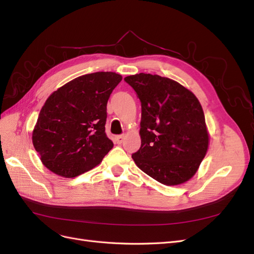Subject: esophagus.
Instances as JSON below:
<instances>
[{"instance_id":"34e87169","label":"esophagus","mask_w":254,"mask_h":254,"mask_svg":"<svg viewBox=\"0 0 254 254\" xmlns=\"http://www.w3.org/2000/svg\"><path fill=\"white\" fill-rule=\"evenodd\" d=\"M124 139H125V135H118V136H115V142H117L118 144H122L123 143V141H124Z\"/></svg>"}]
</instances>
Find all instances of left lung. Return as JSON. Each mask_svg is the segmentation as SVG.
<instances>
[{"label":"left lung","instance_id":"left-lung-1","mask_svg":"<svg viewBox=\"0 0 254 254\" xmlns=\"http://www.w3.org/2000/svg\"><path fill=\"white\" fill-rule=\"evenodd\" d=\"M142 105L136 166L164 186L193 178L209 148L210 135L196 95L171 78L140 73L125 77Z\"/></svg>","mask_w":254,"mask_h":254}]
</instances>
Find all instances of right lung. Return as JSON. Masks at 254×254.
Returning a JSON list of instances; mask_svg holds the SVG:
<instances>
[{
    "instance_id": "1",
    "label": "right lung",
    "mask_w": 254,
    "mask_h": 254,
    "mask_svg": "<svg viewBox=\"0 0 254 254\" xmlns=\"http://www.w3.org/2000/svg\"><path fill=\"white\" fill-rule=\"evenodd\" d=\"M121 80L114 72L86 74L48 97L32 135L48 170L74 178L102 162L113 147L105 132L107 103Z\"/></svg>"
}]
</instances>
